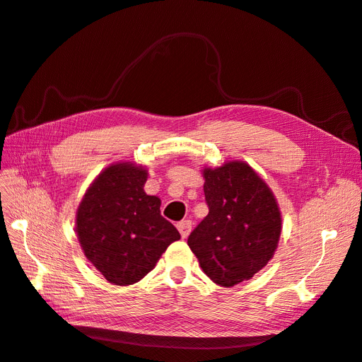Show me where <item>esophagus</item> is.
Segmentation results:
<instances>
[{"label":"esophagus","instance_id":"obj_1","mask_svg":"<svg viewBox=\"0 0 362 362\" xmlns=\"http://www.w3.org/2000/svg\"><path fill=\"white\" fill-rule=\"evenodd\" d=\"M191 228H192L191 220H182L180 223H177V229H179V233H180L182 238H187V237L189 235Z\"/></svg>","mask_w":362,"mask_h":362}]
</instances>
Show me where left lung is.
<instances>
[{"instance_id": "obj_1", "label": "left lung", "mask_w": 362, "mask_h": 362, "mask_svg": "<svg viewBox=\"0 0 362 362\" xmlns=\"http://www.w3.org/2000/svg\"><path fill=\"white\" fill-rule=\"evenodd\" d=\"M203 177L209 212L189 234L188 246L212 281L233 287L274 257L281 212L271 188L245 162L205 168Z\"/></svg>"}]
</instances>
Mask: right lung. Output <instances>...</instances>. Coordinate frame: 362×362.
I'll list each match as a JSON object with an SVG mask.
<instances>
[{"label": "right lung", "instance_id": "obj_1", "mask_svg": "<svg viewBox=\"0 0 362 362\" xmlns=\"http://www.w3.org/2000/svg\"><path fill=\"white\" fill-rule=\"evenodd\" d=\"M146 175L134 163L110 165L90 185L76 212V234L87 260L117 286L142 280L180 238L160 216V199L144 191Z\"/></svg>", "mask_w": 362, "mask_h": 362}]
</instances>
